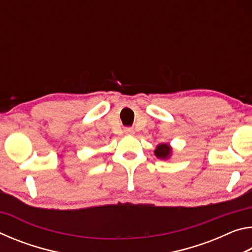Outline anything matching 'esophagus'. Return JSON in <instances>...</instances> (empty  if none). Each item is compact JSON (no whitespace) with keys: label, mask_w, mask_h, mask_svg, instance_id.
<instances>
[{"label":"esophagus","mask_w":252,"mask_h":252,"mask_svg":"<svg viewBox=\"0 0 252 252\" xmlns=\"http://www.w3.org/2000/svg\"><path fill=\"white\" fill-rule=\"evenodd\" d=\"M125 132L126 134H134V129L133 127H126Z\"/></svg>","instance_id":"obj_1"}]
</instances>
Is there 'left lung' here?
Segmentation results:
<instances>
[{
  "instance_id": "8db88e82",
  "label": "left lung",
  "mask_w": 252,
  "mask_h": 252,
  "mask_svg": "<svg viewBox=\"0 0 252 252\" xmlns=\"http://www.w3.org/2000/svg\"><path fill=\"white\" fill-rule=\"evenodd\" d=\"M170 153H171V148L168 144H159L155 151L156 157L159 158V159H167Z\"/></svg>"
}]
</instances>
